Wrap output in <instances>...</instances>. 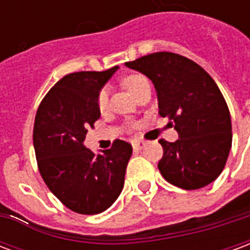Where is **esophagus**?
<instances>
[{
    "label": "esophagus",
    "instance_id": "1",
    "mask_svg": "<svg viewBox=\"0 0 250 250\" xmlns=\"http://www.w3.org/2000/svg\"><path fill=\"white\" fill-rule=\"evenodd\" d=\"M132 146H134V148H135V150H142L143 147L146 146V143H145V142L136 141V142H134V143H132Z\"/></svg>",
    "mask_w": 250,
    "mask_h": 250
}]
</instances>
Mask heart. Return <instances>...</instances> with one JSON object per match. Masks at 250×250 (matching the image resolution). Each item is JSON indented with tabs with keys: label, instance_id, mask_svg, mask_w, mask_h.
I'll use <instances>...</instances> for the list:
<instances>
[{
	"label": "heart",
	"instance_id": "heart-1",
	"mask_svg": "<svg viewBox=\"0 0 250 250\" xmlns=\"http://www.w3.org/2000/svg\"><path fill=\"white\" fill-rule=\"evenodd\" d=\"M146 82V79L142 76V75H128L122 79V85L125 87L130 91L132 95L141 88L143 83ZM107 104H108V93L105 89H102L98 95V107L100 111H104L107 108Z\"/></svg>",
	"mask_w": 250,
	"mask_h": 250
}]
</instances>
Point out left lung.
I'll return each mask as SVG.
<instances>
[{"instance_id": "1", "label": "left lung", "mask_w": 250, "mask_h": 250, "mask_svg": "<svg viewBox=\"0 0 250 250\" xmlns=\"http://www.w3.org/2000/svg\"><path fill=\"white\" fill-rule=\"evenodd\" d=\"M125 65L146 75L155 85L158 108L179 135L161 139L163 178L185 190L211 184L222 173L231 147L230 112L208 72L188 57L171 52L142 56Z\"/></svg>"}]
</instances>
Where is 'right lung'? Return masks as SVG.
Masks as SVG:
<instances>
[{
	"instance_id": "add662e5",
	"label": "right lung",
	"mask_w": 250,
	"mask_h": 250,
	"mask_svg": "<svg viewBox=\"0 0 250 250\" xmlns=\"http://www.w3.org/2000/svg\"><path fill=\"white\" fill-rule=\"evenodd\" d=\"M118 68L66 75L49 89L36 112L33 146L39 171L62 205L79 214L107 210L125 185L132 154L128 142L116 139L98 155L83 145L88 128L100 118L99 92Z\"/></svg>"
}]
</instances>
